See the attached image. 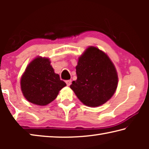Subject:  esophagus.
I'll list each match as a JSON object with an SVG mask.
<instances>
[{"label":"esophagus","mask_w":149,"mask_h":149,"mask_svg":"<svg viewBox=\"0 0 149 149\" xmlns=\"http://www.w3.org/2000/svg\"><path fill=\"white\" fill-rule=\"evenodd\" d=\"M65 83H66L68 86H70V85L72 84V80H66L65 81Z\"/></svg>","instance_id":"34e87169"}]
</instances>
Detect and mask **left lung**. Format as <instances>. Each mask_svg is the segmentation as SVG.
<instances>
[{
  "label": "left lung",
  "mask_w": 149,
  "mask_h": 149,
  "mask_svg": "<svg viewBox=\"0 0 149 149\" xmlns=\"http://www.w3.org/2000/svg\"><path fill=\"white\" fill-rule=\"evenodd\" d=\"M77 80L70 88L83 104L97 107L109 100L118 87V74L114 64L104 52L89 47L78 59Z\"/></svg>",
  "instance_id": "left-lung-1"
}]
</instances>
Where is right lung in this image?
Instances as JSON below:
<instances>
[{
  "instance_id": "1",
  "label": "right lung",
  "mask_w": 149,
  "mask_h": 149,
  "mask_svg": "<svg viewBox=\"0 0 149 149\" xmlns=\"http://www.w3.org/2000/svg\"><path fill=\"white\" fill-rule=\"evenodd\" d=\"M24 97L33 104L45 106L56 99L66 84L55 74L48 58H35L27 65L21 77Z\"/></svg>"
}]
</instances>
